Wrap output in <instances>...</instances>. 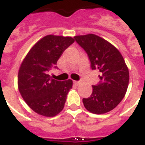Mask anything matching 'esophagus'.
Segmentation results:
<instances>
[{
    "label": "esophagus",
    "instance_id": "34e87169",
    "mask_svg": "<svg viewBox=\"0 0 145 145\" xmlns=\"http://www.w3.org/2000/svg\"><path fill=\"white\" fill-rule=\"evenodd\" d=\"M74 84H75V85H78V84H79V82H78V81H74Z\"/></svg>",
    "mask_w": 145,
    "mask_h": 145
}]
</instances>
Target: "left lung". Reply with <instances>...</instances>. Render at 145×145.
<instances>
[{"mask_svg": "<svg viewBox=\"0 0 145 145\" xmlns=\"http://www.w3.org/2000/svg\"><path fill=\"white\" fill-rule=\"evenodd\" d=\"M75 41L87 53L92 70L101 74L99 83L82 102L86 110L95 114L114 110L125 97L129 86V73L121 54L114 45L94 34L76 35Z\"/></svg>", "mask_w": 145, "mask_h": 145, "instance_id": "1", "label": "left lung"}]
</instances>
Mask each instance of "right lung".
<instances>
[{
  "mask_svg": "<svg viewBox=\"0 0 145 145\" xmlns=\"http://www.w3.org/2000/svg\"><path fill=\"white\" fill-rule=\"evenodd\" d=\"M74 42L70 36L48 35L31 48L18 72L19 91L36 114L54 117L63 110L73 82L57 81L48 74L65 50Z\"/></svg>",
  "mask_w": 145,
  "mask_h": 145,
  "instance_id": "right-lung-1",
  "label": "right lung"
}]
</instances>
